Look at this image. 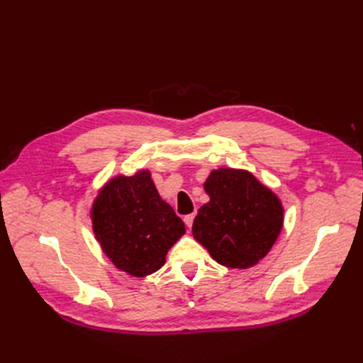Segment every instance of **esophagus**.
<instances>
[{"label":"esophagus","mask_w":363,"mask_h":363,"mask_svg":"<svg viewBox=\"0 0 363 363\" xmlns=\"http://www.w3.org/2000/svg\"><path fill=\"white\" fill-rule=\"evenodd\" d=\"M194 218H195V213H191V215H186V216H184V219H183V221H184L186 227H188V228H191V227H192V223H194Z\"/></svg>","instance_id":"esophagus-1"}]
</instances>
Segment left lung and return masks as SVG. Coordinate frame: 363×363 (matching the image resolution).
Instances as JSON below:
<instances>
[{"mask_svg":"<svg viewBox=\"0 0 363 363\" xmlns=\"http://www.w3.org/2000/svg\"><path fill=\"white\" fill-rule=\"evenodd\" d=\"M211 201L199 208L192 235L227 268L245 269L265 257L283 225L277 195L247 171L221 168L204 183Z\"/></svg>","mask_w":363,"mask_h":363,"instance_id":"1","label":"left lung"}]
</instances>
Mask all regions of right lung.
<instances>
[{"mask_svg": "<svg viewBox=\"0 0 363 363\" xmlns=\"http://www.w3.org/2000/svg\"><path fill=\"white\" fill-rule=\"evenodd\" d=\"M91 215L106 256L135 277L160 269L168 250L186 230L174 208L160 199L150 171L112 179L98 194Z\"/></svg>", "mask_w": 363, "mask_h": 363, "instance_id": "obj_1", "label": "right lung"}]
</instances>
